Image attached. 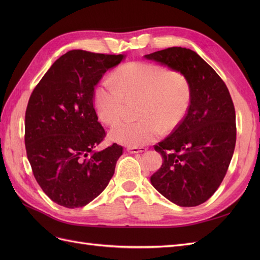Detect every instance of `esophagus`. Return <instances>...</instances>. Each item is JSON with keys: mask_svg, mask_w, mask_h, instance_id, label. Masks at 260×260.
<instances>
[{"mask_svg": "<svg viewBox=\"0 0 260 260\" xmlns=\"http://www.w3.org/2000/svg\"><path fill=\"white\" fill-rule=\"evenodd\" d=\"M127 151L132 153V154H137V153H143L146 151L145 147H136V146H129L127 148Z\"/></svg>", "mask_w": 260, "mask_h": 260, "instance_id": "34e87169", "label": "esophagus"}]
</instances>
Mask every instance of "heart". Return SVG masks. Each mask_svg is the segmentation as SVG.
I'll list each match as a JSON object with an SVG mask.
<instances>
[{
    "label": "heart",
    "mask_w": 260,
    "mask_h": 260,
    "mask_svg": "<svg viewBox=\"0 0 260 260\" xmlns=\"http://www.w3.org/2000/svg\"><path fill=\"white\" fill-rule=\"evenodd\" d=\"M98 86L94 106L100 120L111 125L123 115L125 101L140 99L138 121H121L111 130V138L128 146L154 142L164 132L183 121L192 100V86L185 74L158 64L132 61L118 68Z\"/></svg>",
    "instance_id": "heart-1"
}]
</instances>
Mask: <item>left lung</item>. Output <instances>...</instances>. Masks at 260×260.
<instances>
[{
	"label": "left lung",
	"instance_id": "left-lung-1",
	"mask_svg": "<svg viewBox=\"0 0 260 260\" xmlns=\"http://www.w3.org/2000/svg\"><path fill=\"white\" fill-rule=\"evenodd\" d=\"M186 75L192 100L183 121L154 146L161 167L153 186L170 202L194 207L210 199L229 168L237 141L235 109L225 83L199 54L168 48L144 56Z\"/></svg>",
	"mask_w": 260,
	"mask_h": 260
}]
</instances>
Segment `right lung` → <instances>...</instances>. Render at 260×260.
<instances>
[{"label":"right lung","mask_w":260,"mask_h":260,"mask_svg":"<svg viewBox=\"0 0 260 260\" xmlns=\"http://www.w3.org/2000/svg\"><path fill=\"white\" fill-rule=\"evenodd\" d=\"M124 55L73 50L37 84L25 116V145L34 176L60 206H85L105 190L122 146L94 151L106 137L93 105L95 85Z\"/></svg>","instance_id":"right-lung-1"}]
</instances>
